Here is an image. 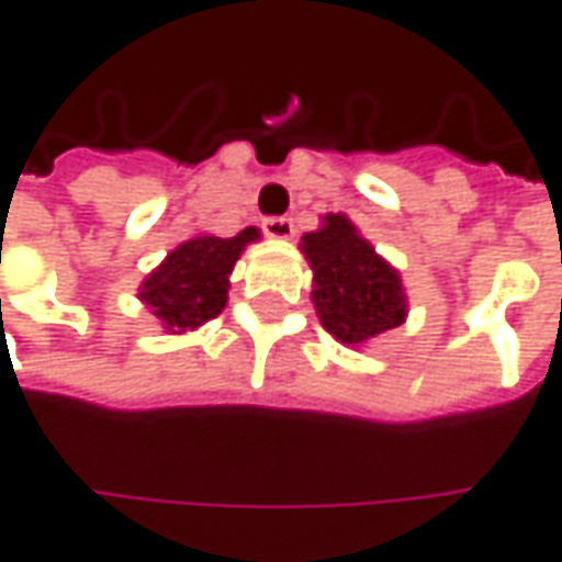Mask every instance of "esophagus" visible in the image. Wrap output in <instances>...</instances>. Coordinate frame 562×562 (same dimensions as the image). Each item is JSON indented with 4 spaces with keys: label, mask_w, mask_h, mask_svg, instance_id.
<instances>
[{
    "label": "esophagus",
    "mask_w": 562,
    "mask_h": 562,
    "mask_svg": "<svg viewBox=\"0 0 562 562\" xmlns=\"http://www.w3.org/2000/svg\"><path fill=\"white\" fill-rule=\"evenodd\" d=\"M263 233L270 235V238H289V235L295 233V223L289 216H267L263 220Z\"/></svg>",
    "instance_id": "esophagus-1"
}]
</instances>
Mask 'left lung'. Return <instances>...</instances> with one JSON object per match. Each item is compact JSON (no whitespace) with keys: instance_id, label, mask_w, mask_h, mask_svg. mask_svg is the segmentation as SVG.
I'll return each instance as SVG.
<instances>
[{"instance_id":"left-lung-1","label":"left lung","mask_w":562,"mask_h":562,"mask_svg":"<svg viewBox=\"0 0 562 562\" xmlns=\"http://www.w3.org/2000/svg\"><path fill=\"white\" fill-rule=\"evenodd\" d=\"M314 270V305L321 324L339 342L358 346L405 321L400 273L374 255L342 213H329L317 233L302 238Z\"/></svg>"}]
</instances>
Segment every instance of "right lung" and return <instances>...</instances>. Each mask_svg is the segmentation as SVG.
<instances>
[{
	"instance_id": "1",
	"label": "right lung",
	"mask_w": 562,
	"mask_h": 562,
	"mask_svg": "<svg viewBox=\"0 0 562 562\" xmlns=\"http://www.w3.org/2000/svg\"><path fill=\"white\" fill-rule=\"evenodd\" d=\"M255 238L257 229H245L233 238L198 235L184 241L147 277L140 302H147L162 327L172 333L201 327L226 307L229 273L245 245Z\"/></svg>"
}]
</instances>
